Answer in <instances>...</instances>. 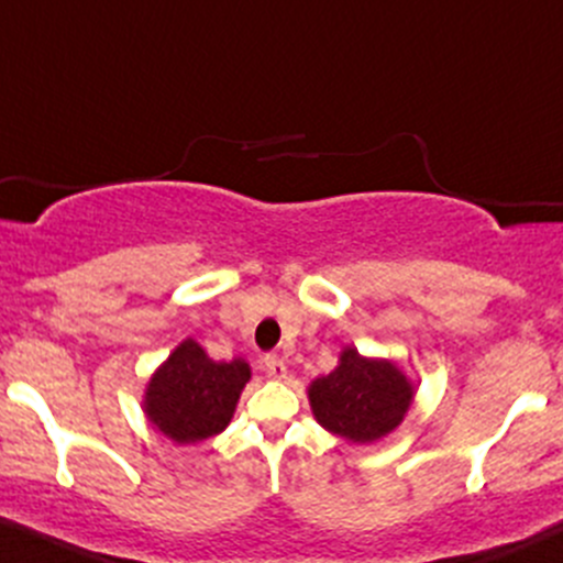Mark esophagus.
I'll return each instance as SVG.
<instances>
[{
  "mask_svg": "<svg viewBox=\"0 0 563 563\" xmlns=\"http://www.w3.org/2000/svg\"><path fill=\"white\" fill-rule=\"evenodd\" d=\"M262 366L269 377H286V361H283L280 356H275V353H266V356L262 358Z\"/></svg>",
  "mask_w": 563,
  "mask_h": 563,
  "instance_id": "34e87169",
  "label": "esophagus"
}]
</instances>
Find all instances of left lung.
Here are the masks:
<instances>
[{
    "mask_svg": "<svg viewBox=\"0 0 563 563\" xmlns=\"http://www.w3.org/2000/svg\"><path fill=\"white\" fill-rule=\"evenodd\" d=\"M416 388L388 358H364L345 347L340 366L310 383V407L316 421L347 442H375L401 421Z\"/></svg>",
    "mask_w": 563,
    "mask_h": 563,
    "instance_id": "8db88e82",
    "label": "left lung"
}]
</instances>
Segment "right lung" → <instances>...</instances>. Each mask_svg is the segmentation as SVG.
I'll return each instance as SVG.
<instances>
[{
  "label": "right lung",
  "instance_id": "right-lung-1",
  "mask_svg": "<svg viewBox=\"0 0 563 563\" xmlns=\"http://www.w3.org/2000/svg\"><path fill=\"white\" fill-rule=\"evenodd\" d=\"M247 380L245 361H212L188 336L153 372L142 407L147 421L177 445L202 442L227 429Z\"/></svg>",
  "mask_w": 563,
  "mask_h": 563
}]
</instances>
